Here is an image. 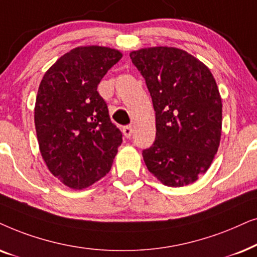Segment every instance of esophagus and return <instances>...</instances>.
I'll return each mask as SVG.
<instances>
[{"instance_id": "1", "label": "esophagus", "mask_w": 257, "mask_h": 257, "mask_svg": "<svg viewBox=\"0 0 257 257\" xmlns=\"http://www.w3.org/2000/svg\"><path fill=\"white\" fill-rule=\"evenodd\" d=\"M122 132H123V135H124V138L125 139H129L132 136V134H133V126L132 125L123 126Z\"/></svg>"}]
</instances>
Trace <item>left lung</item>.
<instances>
[{
    "instance_id": "obj_1",
    "label": "left lung",
    "mask_w": 257,
    "mask_h": 257,
    "mask_svg": "<svg viewBox=\"0 0 257 257\" xmlns=\"http://www.w3.org/2000/svg\"><path fill=\"white\" fill-rule=\"evenodd\" d=\"M131 59L156 116V139L142 152L147 168L168 187L195 182L220 146L222 100L213 74L179 48H145L132 51Z\"/></svg>"
}]
</instances>
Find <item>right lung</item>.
I'll return each instance as SVG.
<instances>
[{"mask_svg":"<svg viewBox=\"0 0 257 257\" xmlns=\"http://www.w3.org/2000/svg\"><path fill=\"white\" fill-rule=\"evenodd\" d=\"M121 57L108 47H77L61 56L40 83L34 117L41 155L71 189H84L107 175L122 143L97 91Z\"/></svg>","mask_w":257,"mask_h":257,"instance_id":"right-lung-1","label":"right lung"}]
</instances>
